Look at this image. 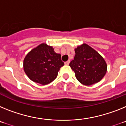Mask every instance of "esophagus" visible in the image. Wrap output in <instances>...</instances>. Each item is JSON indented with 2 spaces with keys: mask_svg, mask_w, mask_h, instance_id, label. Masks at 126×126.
Here are the masks:
<instances>
[{
  "mask_svg": "<svg viewBox=\"0 0 126 126\" xmlns=\"http://www.w3.org/2000/svg\"><path fill=\"white\" fill-rule=\"evenodd\" d=\"M70 62V60H68V61H67V62H65V63H64V64H66V65H68V64H69Z\"/></svg>",
  "mask_w": 126,
  "mask_h": 126,
  "instance_id": "34e87169",
  "label": "esophagus"
}]
</instances>
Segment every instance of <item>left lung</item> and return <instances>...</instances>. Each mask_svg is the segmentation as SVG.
Here are the masks:
<instances>
[{
    "label": "left lung",
    "instance_id": "obj_1",
    "mask_svg": "<svg viewBox=\"0 0 126 126\" xmlns=\"http://www.w3.org/2000/svg\"><path fill=\"white\" fill-rule=\"evenodd\" d=\"M75 52L74 60L69 66L75 72L77 79L85 86H91L100 81L107 70L103 58L86 44L75 48Z\"/></svg>",
    "mask_w": 126,
    "mask_h": 126
}]
</instances>
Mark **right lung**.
<instances>
[{
    "label": "right lung",
    "mask_w": 126,
    "mask_h": 126,
    "mask_svg": "<svg viewBox=\"0 0 126 126\" xmlns=\"http://www.w3.org/2000/svg\"><path fill=\"white\" fill-rule=\"evenodd\" d=\"M63 65L61 54L56 53L52 46L45 43L31 50L23 61L24 71L28 78L42 85L53 81Z\"/></svg>",
    "instance_id": "obj_1"
}]
</instances>
